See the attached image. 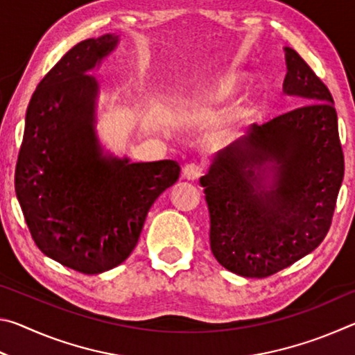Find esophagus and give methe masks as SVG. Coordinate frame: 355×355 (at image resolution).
Returning <instances> with one entry per match:
<instances>
[{
	"label": "esophagus",
	"mask_w": 355,
	"mask_h": 355,
	"mask_svg": "<svg viewBox=\"0 0 355 355\" xmlns=\"http://www.w3.org/2000/svg\"><path fill=\"white\" fill-rule=\"evenodd\" d=\"M202 175H203V169L200 166L186 164L183 167V177L186 180H191V182H194V180H199Z\"/></svg>",
	"instance_id": "34e87169"
}]
</instances>
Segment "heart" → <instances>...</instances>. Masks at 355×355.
Returning a JSON list of instances; mask_svg holds the SVG:
<instances>
[{"label": "heart", "mask_w": 355, "mask_h": 355, "mask_svg": "<svg viewBox=\"0 0 355 355\" xmlns=\"http://www.w3.org/2000/svg\"><path fill=\"white\" fill-rule=\"evenodd\" d=\"M233 92H235V80L227 78V80L220 81L218 86H214L211 91H208L202 98H199L197 107H200V110H209V107L219 106L227 98H230Z\"/></svg>", "instance_id": "obj_1"}]
</instances>
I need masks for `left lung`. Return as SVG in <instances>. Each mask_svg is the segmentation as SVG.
Returning <instances> with one entry per match:
<instances>
[{"label":"left lung","mask_w":355,"mask_h":355,"mask_svg":"<svg viewBox=\"0 0 355 355\" xmlns=\"http://www.w3.org/2000/svg\"><path fill=\"white\" fill-rule=\"evenodd\" d=\"M285 59L284 92L305 105L250 125L200 178L213 255L243 277H268L315 250L332 224L345 175L332 95L293 48Z\"/></svg>","instance_id":"obj_1"}]
</instances>
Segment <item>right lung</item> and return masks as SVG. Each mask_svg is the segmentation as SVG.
Returning <instances> with one entry per match:
<instances>
[{
    "label": "right lung",
    "instance_id": "add662e5",
    "mask_svg": "<svg viewBox=\"0 0 355 355\" xmlns=\"http://www.w3.org/2000/svg\"><path fill=\"white\" fill-rule=\"evenodd\" d=\"M105 34L75 45L39 83L26 110L15 192L37 248L83 274L119 266L136 248L153 202L177 183L175 161L103 155L89 75L117 46Z\"/></svg>",
    "mask_w": 355,
    "mask_h": 355
}]
</instances>
